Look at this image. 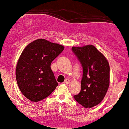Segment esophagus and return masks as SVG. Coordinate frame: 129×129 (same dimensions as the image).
I'll return each mask as SVG.
<instances>
[{
  "label": "esophagus",
  "instance_id": "obj_1",
  "mask_svg": "<svg viewBox=\"0 0 129 129\" xmlns=\"http://www.w3.org/2000/svg\"><path fill=\"white\" fill-rule=\"evenodd\" d=\"M64 83L66 84H68L70 83V80L69 79H66L65 81H64Z\"/></svg>",
  "mask_w": 129,
  "mask_h": 129
}]
</instances>
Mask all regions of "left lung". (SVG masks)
<instances>
[{"label": "left lung", "mask_w": 129, "mask_h": 129, "mask_svg": "<svg viewBox=\"0 0 129 129\" xmlns=\"http://www.w3.org/2000/svg\"><path fill=\"white\" fill-rule=\"evenodd\" d=\"M72 49L83 68L81 91L74 97L84 107L91 108L99 104L107 93L109 64L104 55L91 45Z\"/></svg>", "instance_id": "obj_1"}]
</instances>
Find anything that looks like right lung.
Masks as SVG:
<instances>
[{"label":"right lung","instance_id":"add662e5","mask_svg":"<svg viewBox=\"0 0 129 129\" xmlns=\"http://www.w3.org/2000/svg\"><path fill=\"white\" fill-rule=\"evenodd\" d=\"M64 50V47L45 39L29 43L19 57L16 79L19 89L32 102L49 96L58 83L50 68L51 62Z\"/></svg>","mask_w":129,"mask_h":129}]
</instances>
